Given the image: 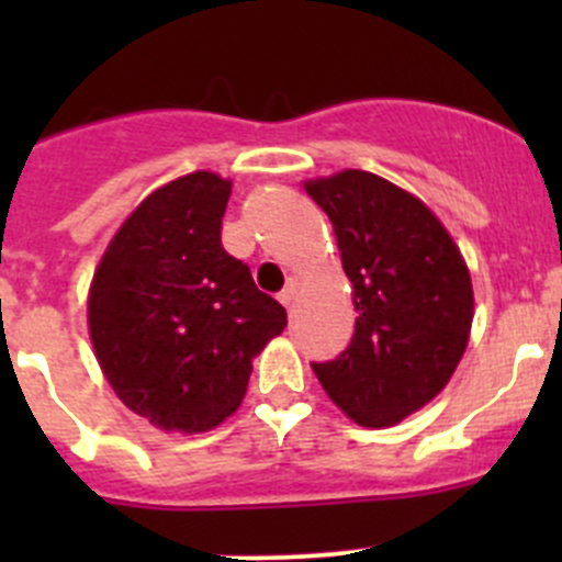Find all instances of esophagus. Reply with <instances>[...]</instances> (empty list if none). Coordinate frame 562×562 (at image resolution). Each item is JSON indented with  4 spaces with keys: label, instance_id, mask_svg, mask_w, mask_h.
I'll list each match as a JSON object with an SVG mask.
<instances>
[{
    "label": "esophagus",
    "instance_id": "1",
    "mask_svg": "<svg viewBox=\"0 0 562 562\" xmlns=\"http://www.w3.org/2000/svg\"><path fill=\"white\" fill-rule=\"evenodd\" d=\"M296 296H299V282L296 280H291L288 282L285 288H282V293H280V302L285 304L288 310L293 307V302H296Z\"/></svg>",
    "mask_w": 562,
    "mask_h": 562
}]
</instances>
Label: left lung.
<instances>
[{"mask_svg": "<svg viewBox=\"0 0 562 562\" xmlns=\"http://www.w3.org/2000/svg\"><path fill=\"white\" fill-rule=\"evenodd\" d=\"M304 190L331 220L356 307L348 350L313 370L350 422L394 427L432 402L462 361L470 269L432 209L383 176L345 168Z\"/></svg>", "mask_w": 562, "mask_h": 562, "instance_id": "left-lung-1", "label": "left lung"}]
</instances>
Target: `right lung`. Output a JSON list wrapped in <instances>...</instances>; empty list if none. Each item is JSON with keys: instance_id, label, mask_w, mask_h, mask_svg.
<instances>
[{"instance_id": "right-lung-1", "label": "right lung", "mask_w": 562, "mask_h": 562, "mask_svg": "<svg viewBox=\"0 0 562 562\" xmlns=\"http://www.w3.org/2000/svg\"><path fill=\"white\" fill-rule=\"evenodd\" d=\"M234 181L179 176L127 214L94 269L89 339L119 400L162 432L198 435L239 411L252 359L288 326L220 241Z\"/></svg>"}]
</instances>
